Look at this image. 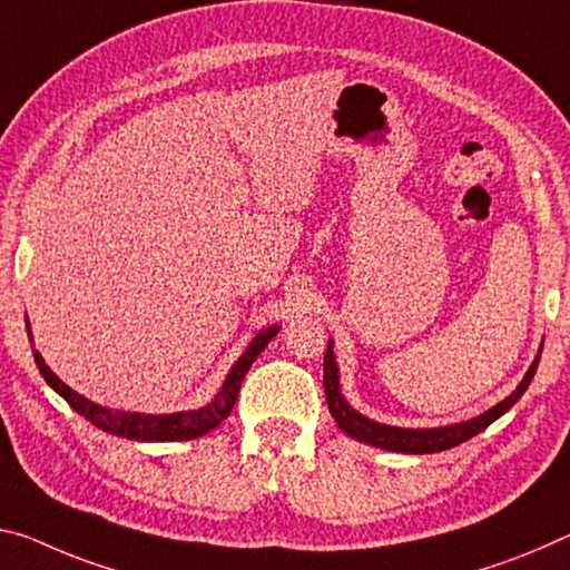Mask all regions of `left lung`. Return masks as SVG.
Listing matches in <instances>:
<instances>
[{
  "label": "left lung",
  "instance_id": "obj_1",
  "mask_svg": "<svg viewBox=\"0 0 570 570\" xmlns=\"http://www.w3.org/2000/svg\"><path fill=\"white\" fill-rule=\"evenodd\" d=\"M332 350L334 347L330 340L327 352H324V395H327L332 419L337 421V426L345 431L347 436L365 441L370 446H381L385 451H401V454H433V451H446L451 446H459L462 441L476 436V433L484 431L490 423L500 419L502 413H508L512 405L522 399V393L528 391L532 375H535L538 360H540V352H538V357L532 360L525 377H522L520 385L514 387L508 399L492 405L490 411H484L472 421L451 423V426H439V429H401V426H387V423L365 419L363 413L352 409V405L345 401V395H342L340 367L334 363ZM540 350H543V345H540Z\"/></svg>",
  "mask_w": 570,
  "mask_h": 570
}]
</instances>
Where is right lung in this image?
<instances>
[{
  "instance_id": "obj_1",
  "label": "right lung",
  "mask_w": 570,
  "mask_h": 570,
  "mask_svg": "<svg viewBox=\"0 0 570 570\" xmlns=\"http://www.w3.org/2000/svg\"><path fill=\"white\" fill-rule=\"evenodd\" d=\"M27 330H30V322H27ZM276 334H278V327H268V330H261L256 337L250 340V345L238 357V363L230 367L220 393L215 395L210 403L197 411H179V413H165V415L106 409V405H98L94 401L83 399V395L76 393L73 387L62 383L60 377L45 365V360L38 350H35V363H38L42 377L48 381L52 391L62 395V399L70 403V409L78 411L83 419H88L101 431L114 433V436H121V439H134V441H189V439L205 436L207 431L228 419V413L238 401L240 383L243 377H246L248 367L253 365V360L261 355V350L276 337ZM30 342H32V334H30Z\"/></svg>"
}]
</instances>
